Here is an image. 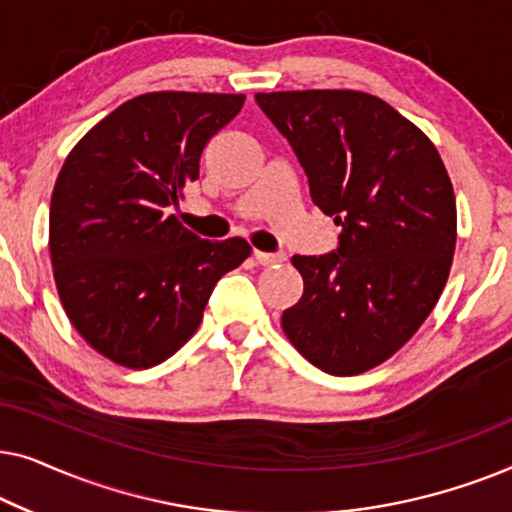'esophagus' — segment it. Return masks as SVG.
I'll return each mask as SVG.
<instances>
[{
  "label": "esophagus",
  "instance_id": "esophagus-1",
  "mask_svg": "<svg viewBox=\"0 0 512 512\" xmlns=\"http://www.w3.org/2000/svg\"><path fill=\"white\" fill-rule=\"evenodd\" d=\"M254 258L261 265H277V263H284L286 261V254L284 251H275V254H268V251H254Z\"/></svg>",
  "mask_w": 512,
  "mask_h": 512
}]
</instances>
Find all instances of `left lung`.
<instances>
[{
  "label": "left lung",
  "instance_id": "left-lung-1",
  "mask_svg": "<svg viewBox=\"0 0 512 512\" xmlns=\"http://www.w3.org/2000/svg\"><path fill=\"white\" fill-rule=\"evenodd\" d=\"M289 139L338 249L293 256L303 296L282 314L291 345L324 373L359 375L396 354L438 303L457 244V202L436 146L359 90L258 93Z\"/></svg>",
  "mask_w": 512,
  "mask_h": 512
}]
</instances>
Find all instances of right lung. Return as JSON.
<instances>
[{
    "instance_id": "add662e5",
    "label": "right lung",
    "mask_w": 512,
    "mask_h": 512,
    "mask_svg": "<svg viewBox=\"0 0 512 512\" xmlns=\"http://www.w3.org/2000/svg\"><path fill=\"white\" fill-rule=\"evenodd\" d=\"M242 104L223 93L139 95L62 165L48 223L55 286L81 338L118 366L151 368L177 352L216 282L251 254L242 237L202 240L170 214Z\"/></svg>"
}]
</instances>
